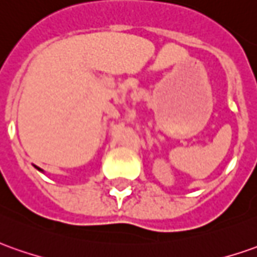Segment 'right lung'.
I'll use <instances>...</instances> for the list:
<instances>
[{
  "mask_svg": "<svg viewBox=\"0 0 257 257\" xmlns=\"http://www.w3.org/2000/svg\"><path fill=\"white\" fill-rule=\"evenodd\" d=\"M35 167H36V166H35ZM36 169H38V170H39V172H43V170H42V169H39V167H36Z\"/></svg>",
  "mask_w": 257,
  "mask_h": 257,
  "instance_id": "add662e5",
  "label": "right lung"
}]
</instances>
